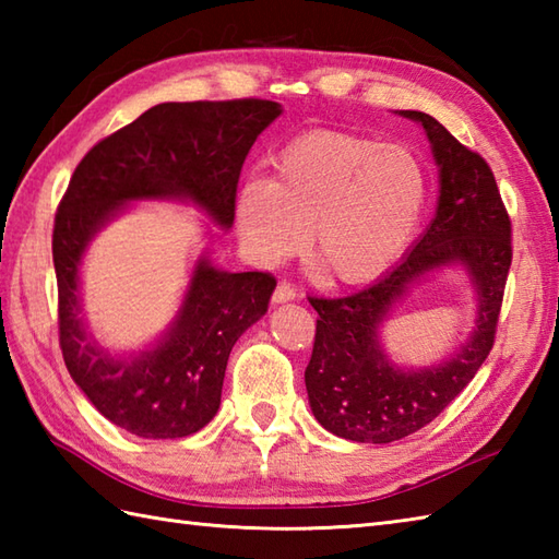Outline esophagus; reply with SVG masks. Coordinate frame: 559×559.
<instances>
[{"mask_svg": "<svg viewBox=\"0 0 559 559\" xmlns=\"http://www.w3.org/2000/svg\"><path fill=\"white\" fill-rule=\"evenodd\" d=\"M295 286L288 281H278V286L273 288V302H288V300H295Z\"/></svg>", "mask_w": 559, "mask_h": 559, "instance_id": "1", "label": "esophagus"}]
</instances>
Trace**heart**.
Wrapping results in <instances>:
<instances>
[{
    "instance_id": "obj_1",
    "label": "heart",
    "mask_w": 559,
    "mask_h": 559,
    "mask_svg": "<svg viewBox=\"0 0 559 559\" xmlns=\"http://www.w3.org/2000/svg\"><path fill=\"white\" fill-rule=\"evenodd\" d=\"M276 175L247 180L235 223L259 264L273 266L307 245L331 281L365 283L384 273L418 228L427 180L406 146L317 129L278 153Z\"/></svg>"
}]
</instances>
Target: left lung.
Segmentation results:
<instances>
[{"label": "left lung", "instance_id": "obj_1", "mask_svg": "<svg viewBox=\"0 0 559 559\" xmlns=\"http://www.w3.org/2000/svg\"><path fill=\"white\" fill-rule=\"evenodd\" d=\"M401 115L423 122L435 151L442 182L435 221L408 257L372 286L346 298H307L319 314L305 370L314 418L329 432L367 444H389L423 430L468 386L495 346L512 266V221L488 160L435 117L418 110ZM451 260H461L477 283L479 326L444 366L403 373L383 358L376 329L415 277Z\"/></svg>", "mask_w": 559, "mask_h": 559}]
</instances>
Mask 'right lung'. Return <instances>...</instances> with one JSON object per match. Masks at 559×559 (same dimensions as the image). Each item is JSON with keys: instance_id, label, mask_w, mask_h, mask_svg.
Returning a JSON list of instances; mask_svg holds the SVG:
<instances>
[{"instance_id": "right-lung-1", "label": "right lung", "mask_w": 559, "mask_h": 559, "mask_svg": "<svg viewBox=\"0 0 559 559\" xmlns=\"http://www.w3.org/2000/svg\"><path fill=\"white\" fill-rule=\"evenodd\" d=\"M278 115V103L261 98L160 103L100 139L71 175L52 230L59 348L83 394L127 432L177 439L211 423L235 341L266 312L276 278L199 261L168 338L134 360H115L91 346L79 317L83 249L134 199H192L228 228L242 163Z\"/></svg>"}]
</instances>
